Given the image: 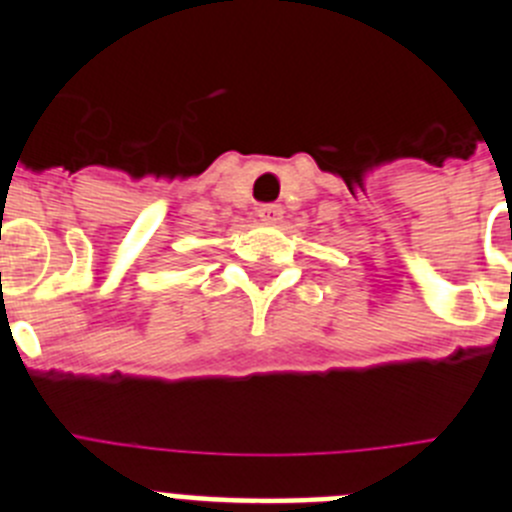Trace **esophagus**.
I'll return each mask as SVG.
<instances>
[{
  "label": "esophagus",
  "instance_id": "34e87169",
  "mask_svg": "<svg viewBox=\"0 0 512 512\" xmlns=\"http://www.w3.org/2000/svg\"><path fill=\"white\" fill-rule=\"evenodd\" d=\"M257 216H260L262 224H278L283 219V208L278 203H265V206L257 208Z\"/></svg>",
  "mask_w": 512,
  "mask_h": 512
}]
</instances>
